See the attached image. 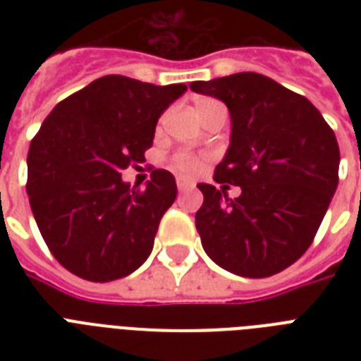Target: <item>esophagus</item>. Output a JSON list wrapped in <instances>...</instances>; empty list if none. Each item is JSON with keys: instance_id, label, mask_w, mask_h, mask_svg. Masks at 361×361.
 Wrapping results in <instances>:
<instances>
[{"instance_id": "obj_1", "label": "esophagus", "mask_w": 361, "mask_h": 361, "mask_svg": "<svg viewBox=\"0 0 361 361\" xmlns=\"http://www.w3.org/2000/svg\"><path fill=\"white\" fill-rule=\"evenodd\" d=\"M176 185H178V189H180V191H189V189L192 187L191 183L185 180V178H178V180H176Z\"/></svg>"}]
</instances>
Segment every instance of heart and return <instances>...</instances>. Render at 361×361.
Listing matches in <instances>:
<instances>
[{"mask_svg":"<svg viewBox=\"0 0 361 361\" xmlns=\"http://www.w3.org/2000/svg\"><path fill=\"white\" fill-rule=\"evenodd\" d=\"M215 104H219V103L214 101V99H198L197 110L198 112H202V110L212 109V106H215ZM198 163H200V161H198L195 155H191V153H178V155L174 157L176 169L180 170L181 174H192V172L198 169Z\"/></svg>","mask_w":361,"mask_h":361,"instance_id":"heart-1","label":"heart"}]
</instances>
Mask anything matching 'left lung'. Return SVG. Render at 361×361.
<instances>
[{
	"mask_svg": "<svg viewBox=\"0 0 361 361\" xmlns=\"http://www.w3.org/2000/svg\"><path fill=\"white\" fill-rule=\"evenodd\" d=\"M189 87L223 101L231 114V144L215 169L221 189L198 183L204 251L241 277L279 274L307 251L336 192V135L307 99L258 73ZM225 183L240 186V197H228Z\"/></svg>",
	"mask_w": 361,
	"mask_h": 361,
	"instance_id": "obj_1",
	"label": "left lung"
}]
</instances>
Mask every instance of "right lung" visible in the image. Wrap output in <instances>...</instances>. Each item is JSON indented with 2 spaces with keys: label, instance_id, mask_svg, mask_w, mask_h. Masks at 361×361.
Masks as SVG:
<instances>
[{
  "label": "right lung",
  "instance_id": "obj_1",
  "mask_svg": "<svg viewBox=\"0 0 361 361\" xmlns=\"http://www.w3.org/2000/svg\"><path fill=\"white\" fill-rule=\"evenodd\" d=\"M185 92L109 75L42 121L27 153V195L48 249L71 274L109 283L146 262L178 187L169 170H153L144 189L121 172L144 161L161 114Z\"/></svg>",
  "mask_w": 361,
  "mask_h": 361
}]
</instances>
